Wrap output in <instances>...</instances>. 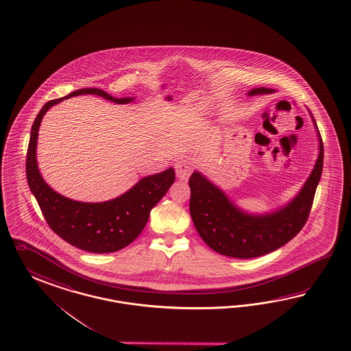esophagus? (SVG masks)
Segmentation results:
<instances>
[{"instance_id":"obj_1","label":"esophagus","mask_w":351,"mask_h":351,"mask_svg":"<svg viewBox=\"0 0 351 351\" xmlns=\"http://www.w3.org/2000/svg\"><path fill=\"white\" fill-rule=\"evenodd\" d=\"M174 168H176V173H177V177L184 181L190 177L191 171L193 169V158H189V156H182L178 158L174 164Z\"/></svg>"}]
</instances>
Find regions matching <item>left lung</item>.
Instances as JSON below:
<instances>
[{
	"label": "left lung",
	"instance_id": "8db88e82",
	"mask_svg": "<svg viewBox=\"0 0 351 351\" xmlns=\"http://www.w3.org/2000/svg\"><path fill=\"white\" fill-rule=\"evenodd\" d=\"M270 93L274 90L269 88H256L248 95ZM313 121L319 136L317 162L300 193L278 210L266 215L247 213L200 171H193L189 181L190 213L196 231L209 248L227 257L254 258L283 247L302 230L311 210L324 158L323 141L314 117Z\"/></svg>",
	"mask_w": 351,
	"mask_h": 351
}]
</instances>
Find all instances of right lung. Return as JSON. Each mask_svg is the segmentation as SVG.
Listing matches in <instances>:
<instances>
[{
  "label": "right lung",
  "instance_id": "1",
  "mask_svg": "<svg viewBox=\"0 0 351 351\" xmlns=\"http://www.w3.org/2000/svg\"><path fill=\"white\" fill-rule=\"evenodd\" d=\"M95 94L107 101L126 104L134 98H113L101 89H79L45 103L37 114L27 151L25 174L47 225L58 237L76 248L91 253H112L133 243L147 223L151 209L164 197L176 180L173 168L139 180L129 191L103 203H82L56 193L41 177L36 160L38 128L54 104L67 98Z\"/></svg>",
  "mask_w": 351,
  "mask_h": 351
}]
</instances>
